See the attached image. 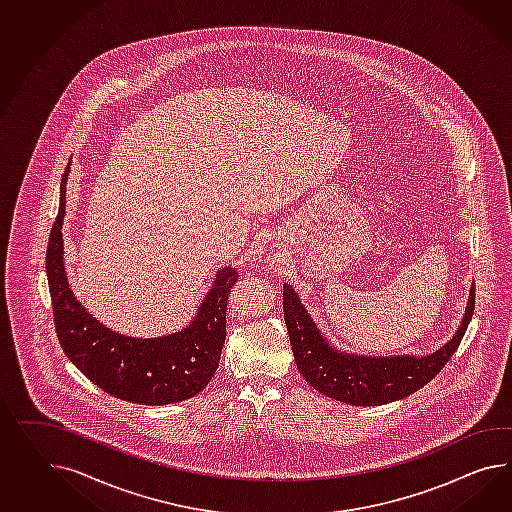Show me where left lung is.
I'll list each match as a JSON object with an SVG mask.
<instances>
[{"mask_svg": "<svg viewBox=\"0 0 512 512\" xmlns=\"http://www.w3.org/2000/svg\"><path fill=\"white\" fill-rule=\"evenodd\" d=\"M475 306V286L460 327L451 340L429 354H367L341 351L315 325L314 317L302 306L297 291L284 284V319L295 364L302 377L319 394L353 407H379L418 392L433 380L457 351L470 325Z\"/></svg>", "mask_w": 512, "mask_h": 512, "instance_id": "left-lung-1", "label": "left lung"}]
</instances>
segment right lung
I'll use <instances>...</instances> for the list:
<instances>
[{
    "label": "right lung",
    "instance_id": "right-lung-1",
    "mask_svg": "<svg viewBox=\"0 0 512 512\" xmlns=\"http://www.w3.org/2000/svg\"><path fill=\"white\" fill-rule=\"evenodd\" d=\"M66 167L61 204L46 250L57 338L70 362L107 394L137 405H171L195 397L215 375L226 338V301L236 284L232 265L221 267L197 314L184 328L158 338H133L102 325L76 299L65 269Z\"/></svg>",
    "mask_w": 512,
    "mask_h": 512
}]
</instances>
